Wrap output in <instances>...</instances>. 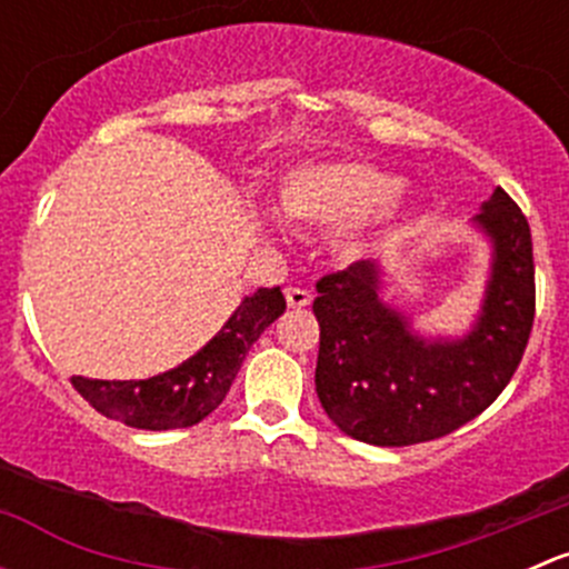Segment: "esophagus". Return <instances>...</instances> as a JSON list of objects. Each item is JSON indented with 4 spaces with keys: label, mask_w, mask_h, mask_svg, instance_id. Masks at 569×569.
<instances>
[{
    "label": "esophagus",
    "mask_w": 569,
    "mask_h": 569,
    "mask_svg": "<svg viewBox=\"0 0 569 569\" xmlns=\"http://www.w3.org/2000/svg\"><path fill=\"white\" fill-rule=\"evenodd\" d=\"M311 300L313 297L308 289H300V286H289V289H286V302H289V308H308Z\"/></svg>",
    "instance_id": "34e87169"
}]
</instances>
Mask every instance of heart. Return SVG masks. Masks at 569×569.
<instances>
[{"instance_id": "1", "label": "heart", "mask_w": 569, "mask_h": 569, "mask_svg": "<svg viewBox=\"0 0 569 569\" xmlns=\"http://www.w3.org/2000/svg\"><path fill=\"white\" fill-rule=\"evenodd\" d=\"M401 176L371 162H321L295 170L280 189V211L291 222L338 228V250L349 258L375 250L399 222Z\"/></svg>"}]
</instances>
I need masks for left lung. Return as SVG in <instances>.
Segmentation results:
<instances>
[{
	"instance_id": "left-lung-1",
	"label": "left lung",
	"mask_w": 569,
	"mask_h": 569,
	"mask_svg": "<svg viewBox=\"0 0 569 569\" xmlns=\"http://www.w3.org/2000/svg\"><path fill=\"white\" fill-rule=\"evenodd\" d=\"M476 228L492 263L481 311L460 338H423L382 300L377 261H355L317 283V393L327 418L371 446L443 438L498 399L518 371L533 325L529 220L501 187Z\"/></svg>"
}]
</instances>
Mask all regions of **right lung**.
<instances>
[{"label": "right lung", "mask_w": 569, "mask_h": 569, "mask_svg": "<svg viewBox=\"0 0 569 569\" xmlns=\"http://www.w3.org/2000/svg\"><path fill=\"white\" fill-rule=\"evenodd\" d=\"M286 311L280 286L258 289L244 297L222 330L200 352L164 375L148 380H88L71 377V386L90 401V407L112 421L134 429H183L203 421L222 405L242 360L261 332Z\"/></svg>", "instance_id": "obj_1"}]
</instances>
